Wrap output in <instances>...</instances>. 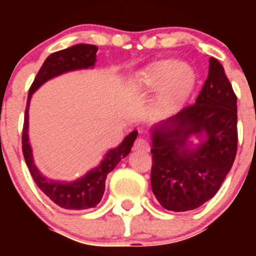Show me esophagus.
I'll return each mask as SVG.
<instances>
[{"instance_id":"obj_1","label":"esophagus","mask_w":256,"mask_h":256,"mask_svg":"<svg viewBox=\"0 0 256 256\" xmlns=\"http://www.w3.org/2000/svg\"><path fill=\"white\" fill-rule=\"evenodd\" d=\"M133 148L138 151H148L150 150V146H148V142L146 140L142 138V137H137L134 144H133Z\"/></svg>"}]
</instances>
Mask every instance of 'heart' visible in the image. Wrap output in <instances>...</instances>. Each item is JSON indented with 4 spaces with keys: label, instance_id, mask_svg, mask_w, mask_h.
<instances>
[{
    "label": "heart",
    "instance_id": "obj_1",
    "mask_svg": "<svg viewBox=\"0 0 256 256\" xmlns=\"http://www.w3.org/2000/svg\"><path fill=\"white\" fill-rule=\"evenodd\" d=\"M194 82V69L173 58L156 61L136 76V83L144 90H155L164 86L162 97L165 101H177L184 97Z\"/></svg>",
    "mask_w": 256,
    "mask_h": 256
}]
</instances>
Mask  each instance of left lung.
I'll return each instance as SVG.
<instances>
[{"label":"left lung","mask_w":256,"mask_h":256,"mask_svg":"<svg viewBox=\"0 0 256 256\" xmlns=\"http://www.w3.org/2000/svg\"><path fill=\"white\" fill-rule=\"evenodd\" d=\"M202 132L207 138L190 150L188 136ZM237 141L236 94L220 62L210 58L196 102L154 130L151 187L160 205L187 212L210 200L234 165Z\"/></svg>","instance_id":"obj_1"}]
</instances>
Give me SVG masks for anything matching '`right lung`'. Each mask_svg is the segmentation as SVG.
Listing matches in <instances>:
<instances>
[{
  "label": "right lung",
  "mask_w": 256,
  "mask_h": 256,
  "mask_svg": "<svg viewBox=\"0 0 256 256\" xmlns=\"http://www.w3.org/2000/svg\"><path fill=\"white\" fill-rule=\"evenodd\" d=\"M96 46L83 44L54 52L44 60V65L40 66L37 76L29 88L22 136V155H24L29 172H30L33 180L36 182L38 188L44 192L50 200L54 201L60 208H64V209L83 210L96 206L102 198L108 174L116 166L118 162L130 154V148H132L133 142L137 137V130H133L132 133H130L118 148H112L106 154L105 159L97 168L92 169L90 173L86 174V177L80 178L76 182H52V180H46L36 168L30 144L28 142V108L32 94L40 86L44 84L46 80L58 76V74L70 72V70L94 66V61H96Z\"/></svg>",
  "instance_id": "add662e5"
}]
</instances>
